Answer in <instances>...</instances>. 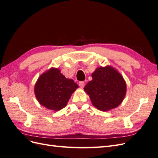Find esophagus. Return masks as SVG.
<instances>
[{
	"label": "esophagus",
	"mask_w": 158,
	"mask_h": 158,
	"mask_svg": "<svg viewBox=\"0 0 158 158\" xmlns=\"http://www.w3.org/2000/svg\"><path fill=\"white\" fill-rule=\"evenodd\" d=\"M84 82H79V86L80 87V88H84Z\"/></svg>",
	"instance_id": "esophagus-1"
}]
</instances>
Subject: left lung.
<instances>
[{
  "label": "left lung",
  "mask_w": 158,
  "mask_h": 158,
  "mask_svg": "<svg viewBox=\"0 0 158 158\" xmlns=\"http://www.w3.org/2000/svg\"><path fill=\"white\" fill-rule=\"evenodd\" d=\"M92 80L85 85L84 91L93 106L102 111L118 107L125 98L127 85L122 75L112 66L96 69Z\"/></svg>",
  "instance_id": "obj_1"
}]
</instances>
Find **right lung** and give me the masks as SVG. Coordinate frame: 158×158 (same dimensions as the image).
<instances>
[{"mask_svg":"<svg viewBox=\"0 0 158 158\" xmlns=\"http://www.w3.org/2000/svg\"><path fill=\"white\" fill-rule=\"evenodd\" d=\"M78 88L73 80L66 78L58 69L51 68L43 73L35 85L37 101L47 109L59 111L64 108Z\"/></svg>","mask_w":158,"mask_h":158,"instance_id":"right-lung-1","label":"right lung"}]
</instances>
